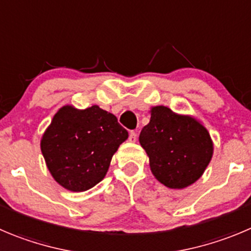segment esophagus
<instances>
[{
	"label": "esophagus",
	"instance_id": "esophagus-1",
	"mask_svg": "<svg viewBox=\"0 0 251 251\" xmlns=\"http://www.w3.org/2000/svg\"><path fill=\"white\" fill-rule=\"evenodd\" d=\"M137 132H134V130H132V132L129 133V142L130 143H135V140H137Z\"/></svg>",
	"mask_w": 251,
	"mask_h": 251
}]
</instances>
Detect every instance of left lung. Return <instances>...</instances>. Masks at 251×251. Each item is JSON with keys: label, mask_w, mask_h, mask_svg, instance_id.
<instances>
[{"label": "left lung", "mask_w": 251, "mask_h": 251, "mask_svg": "<svg viewBox=\"0 0 251 251\" xmlns=\"http://www.w3.org/2000/svg\"><path fill=\"white\" fill-rule=\"evenodd\" d=\"M139 143L149 156L157 181L170 188H185L199 180L213 155V142L201 122L165 106L152 107Z\"/></svg>", "instance_id": "obj_1"}]
</instances>
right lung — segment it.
Segmentation results:
<instances>
[{
	"mask_svg": "<svg viewBox=\"0 0 251 251\" xmlns=\"http://www.w3.org/2000/svg\"><path fill=\"white\" fill-rule=\"evenodd\" d=\"M117 117L99 106L61 107L40 140V149L54 180L73 192H82L103 180L112 156L127 140Z\"/></svg>",
	"mask_w": 251,
	"mask_h": 251,
	"instance_id": "1",
	"label": "right lung"
}]
</instances>
